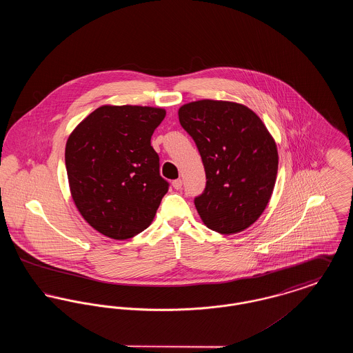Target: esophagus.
<instances>
[{"mask_svg": "<svg viewBox=\"0 0 353 353\" xmlns=\"http://www.w3.org/2000/svg\"><path fill=\"white\" fill-rule=\"evenodd\" d=\"M172 185H173V188H174V189L180 190V189L183 188V180H181V179H177V180H174V181L172 183Z\"/></svg>", "mask_w": 353, "mask_h": 353, "instance_id": "1", "label": "esophagus"}]
</instances>
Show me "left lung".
<instances>
[{
    "label": "left lung",
    "mask_w": 353,
    "mask_h": 353,
    "mask_svg": "<svg viewBox=\"0 0 353 353\" xmlns=\"http://www.w3.org/2000/svg\"><path fill=\"white\" fill-rule=\"evenodd\" d=\"M179 120L205 168V190L194 199L202 222L219 234L243 232L261 217L274 190V137L254 111L234 101H190L180 107Z\"/></svg>",
    "instance_id": "left-lung-1"
}]
</instances>
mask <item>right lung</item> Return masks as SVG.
I'll list each match as a JSON object with an SVG mask.
<instances>
[{
	"label": "right lung",
	"instance_id": "1",
	"mask_svg": "<svg viewBox=\"0 0 353 353\" xmlns=\"http://www.w3.org/2000/svg\"><path fill=\"white\" fill-rule=\"evenodd\" d=\"M164 108L101 105L68 136L65 151L68 185L85 222L112 239L145 230L169 184L160 176L153 131Z\"/></svg>",
	"mask_w": 353,
	"mask_h": 353
}]
</instances>
